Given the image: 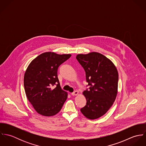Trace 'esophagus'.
Wrapping results in <instances>:
<instances>
[{"label": "esophagus", "instance_id": "obj_1", "mask_svg": "<svg viewBox=\"0 0 146 146\" xmlns=\"http://www.w3.org/2000/svg\"><path fill=\"white\" fill-rule=\"evenodd\" d=\"M71 94L72 96H76V95L78 94V91H74L72 93H71Z\"/></svg>", "mask_w": 146, "mask_h": 146}]
</instances>
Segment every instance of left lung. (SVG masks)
<instances>
[{
    "instance_id": "obj_1",
    "label": "left lung",
    "mask_w": 146,
    "mask_h": 146,
    "mask_svg": "<svg viewBox=\"0 0 146 146\" xmlns=\"http://www.w3.org/2000/svg\"><path fill=\"white\" fill-rule=\"evenodd\" d=\"M76 58L85 70L89 86L83 92L86 104L80 111L88 119H98L108 111L116 99L117 70L109 59L97 52L78 54Z\"/></svg>"
}]
</instances>
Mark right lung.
I'll return each instance as SVG.
<instances>
[{
    "label": "right lung",
    "instance_id": "1",
    "mask_svg": "<svg viewBox=\"0 0 146 146\" xmlns=\"http://www.w3.org/2000/svg\"><path fill=\"white\" fill-rule=\"evenodd\" d=\"M71 56L45 52L29 65L24 75V88L28 100L38 113L50 116L61 110L67 93L60 86L57 71Z\"/></svg>",
    "mask_w": 146,
    "mask_h": 146
}]
</instances>
